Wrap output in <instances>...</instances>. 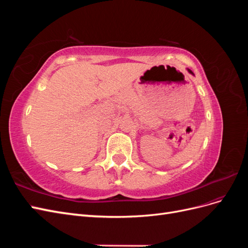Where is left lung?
<instances>
[{
	"instance_id": "1",
	"label": "left lung",
	"mask_w": 248,
	"mask_h": 248,
	"mask_svg": "<svg viewBox=\"0 0 248 248\" xmlns=\"http://www.w3.org/2000/svg\"><path fill=\"white\" fill-rule=\"evenodd\" d=\"M188 72H189V73H191V74H193V72H192L190 69H188Z\"/></svg>"
}]
</instances>
